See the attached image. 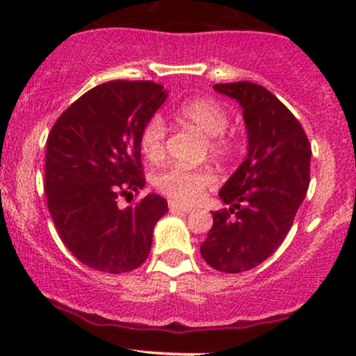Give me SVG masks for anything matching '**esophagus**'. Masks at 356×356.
Wrapping results in <instances>:
<instances>
[{"label":"esophagus","mask_w":356,"mask_h":356,"mask_svg":"<svg viewBox=\"0 0 356 356\" xmlns=\"http://www.w3.org/2000/svg\"><path fill=\"white\" fill-rule=\"evenodd\" d=\"M169 209H170V211H177V212H191L192 207H189V206H182V204L170 201V202H169Z\"/></svg>","instance_id":"1"}]
</instances>
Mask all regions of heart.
Wrapping results in <instances>:
<instances>
[{
	"label": "heart",
	"mask_w": 356,
	"mask_h": 356,
	"mask_svg": "<svg viewBox=\"0 0 356 356\" xmlns=\"http://www.w3.org/2000/svg\"><path fill=\"white\" fill-rule=\"evenodd\" d=\"M175 118L182 124L195 127L206 136V150L212 157L226 161L238 150L234 137L227 136L226 129L231 124V115L222 104L214 99H194L179 105L174 112ZM167 127L164 118L154 115L149 118L140 134V149L149 161H161L165 155ZM216 175L207 167L170 165L154 175L155 189L172 201L182 204H194L202 197L212 184Z\"/></svg>",
	"instance_id": "1"
}]
</instances>
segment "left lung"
Returning <instances> with one entry per match:
<instances>
[{
	"label": "left lung",
	"instance_id": "obj_1",
	"mask_svg": "<svg viewBox=\"0 0 356 356\" xmlns=\"http://www.w3.org/2000/svg\"><path fill=\"white\" fill-rule=\"evenodd\" d=\"M239 102L248 130V155L219 197L229 209L212 212L201 244L211 268L243 273L281 246L309 186L312 145L298 118L269 90L251 81L218 83Z\"/></svg>",
	"mask_w": 356,
	"mask_h": 356
}]
</instances>
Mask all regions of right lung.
Instances as JSON below:
<instances>
[{"instance_id":"add662e5","label":"right lung","mask_w":356,"mask_h":356,"mask_svg":"<svg viewBox=\"0 0 356 356\" xmlns=\"http://www.w3.org/2000/svg\"><path fill=\"white\" fill-rule=\"evenodd\" d=\"M165 99L164 87L154 81H107L73 102L51 127L44 161L48 211L65 246L88 268L118 275L149 256L167 201L149 194L125 209L117 202L145 186L140 134Z\"/></svg>"}]
</instances>
